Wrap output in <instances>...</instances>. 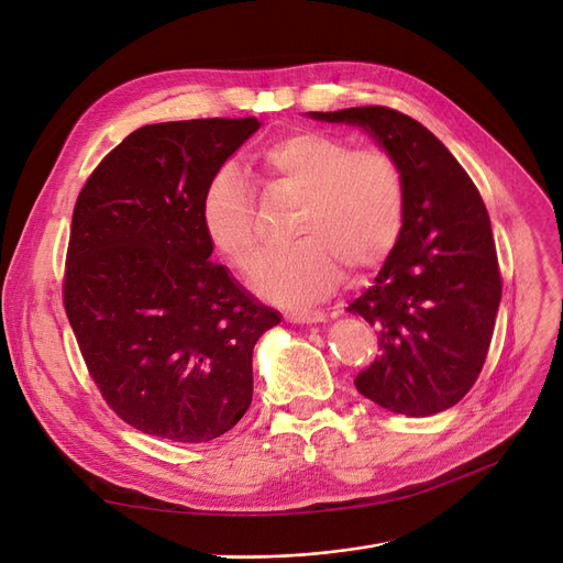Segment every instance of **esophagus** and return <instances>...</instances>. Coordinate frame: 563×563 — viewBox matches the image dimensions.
<instances>
[{
	"label": "esophagus",
	"instance_id": "34e87169",
	"mask_svg": "<svg viewBox=\"0 0 563 563\" xmlns=\"http://www.w3.org/2000/svg\"><path fill=\"white\" fill-rule=\"evenodd\" d=\"M285 319L291 323H321L327 321V314L319 310H297V312H287Z\"/></svg>",
	"mask_w": 563,
	"mask_h": 563
}]
</instances>
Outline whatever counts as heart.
Here are the masks:
<instances>
[{
    "instance_id": "b5f03b06",
    "label": "heart",
    "mask_w": 563,
    "mask_h": 563,
    "mask_svg": "<svg viewBox=\"0 0 563 563\" xmlns=\"http://www.w3.org/2000/svg\"><path fill=\"white\" fill-rule=\"evenodd\" d=\"M255 180L274 194L299 196L289 234L297 242L266 255L253 287L276 303H312L342 276L365 274L386 260L404 228L406 191L399 164L378 147H351L319 132L291 130L264 143L251 159ZM200 223L214 251L234 269L255 264L262 236L246 175L221 166L205 185Z\"/></svg>"
}]
</instances>
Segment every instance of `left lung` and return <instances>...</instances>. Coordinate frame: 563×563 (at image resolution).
I'll return each instance as SVG.
<instances>
[{
	"label": "left lung",
	"instance_id": "8db88e82",
	"mask_svg": "<svg viewBox=\"0 0 563 563\" xmlns=\"http://www.w3.org/2000/svg\"><path fill=\"white\" fill-rule=\"evenodd\" d=\"M367 130L401 168L399 240L374 285L349 306L378 329L380 356L356 376L363 397L408 418L459 404L484 367L501 299L486 205L422 123L390 107L310 111Z\"/></svg>",
	"mask_w": 563,
	"mask_h": 563
}]
</instances>
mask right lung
I'll use <instances>...</instances> for the list:
<instances>
[{
  "label": "right lung",
  "mask_w": 563,
  "mask_h": 563,
  "mask_svg": "<svg viewBox=\"0 0 563 563\" xmlns=\"http://www.w3.org/2000/svg\"><path fill=\"white\" fill-rule=\"evenodd\" d=\"M257 130L253 115L143 125L75 202L66 314L104 401L143 433L207 442L251 406L253 346L280 314L210 262L200 198Z\"/></svg>",
  "instance_id": "obj_1"
}]
</instances>
